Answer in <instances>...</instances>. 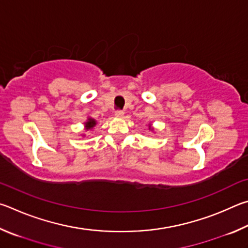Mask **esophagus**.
<instances>
[{
    "instance_id": "obj_1",
    "label": "esophagus",
    "mask_w": 248,
    "mask_h": 248,
    "mask_svg": "<svg viewBox=\"0 0 248 248\" xmlns=\"http://www.w3.org/2000/svg\"><path fill=\"white\" fill-rule=\"evenodd\" d=\"M114 115H115L116 117H123L124 112H123V111H116Z\"/></svg>"
}]
</instances>
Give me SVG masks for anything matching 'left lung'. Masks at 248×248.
<instances>
[{"label": "left lung", "mask_w": 248, "mask_h": 248, "mask_svg": "<svg viewBox=\"0 0 248 248\" xmlns=\"http://www.w3.org/2000/svg\"><path fill=\"white\" fill-rule=\"evenodd\" d=\"M149 131L155 133V128H154V126H153V124H149Z\"/></svg>", "instance_id": "1"}]
</instances>
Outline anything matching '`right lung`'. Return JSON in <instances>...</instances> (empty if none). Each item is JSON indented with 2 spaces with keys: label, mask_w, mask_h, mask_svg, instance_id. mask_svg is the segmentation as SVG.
<instances>
[{
  "label": "right lung",
  "mask_w": 248,
  "mask_h": 248,
  "mask_svg": "<svg viewBox=\"0 0 248 248\" xmlns=\"http://www.w3.org/2000/svg\"><path fill=\"white\" fill-rule=\"evenodd\" d=\"M95 125H97V121H95L94 119H93V117L88 116L87 117L86 122L84 123V129L87 132V131H90V129H93ZM81 136H86V134H81Z\"/></svg>",
  "instance_id": "right-lung-1"
}]
</instances>
